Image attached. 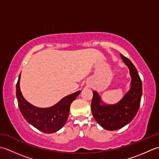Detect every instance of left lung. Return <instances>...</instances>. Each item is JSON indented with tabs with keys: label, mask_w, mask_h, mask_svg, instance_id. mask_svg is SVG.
<instances>
[{
	"label": "left lung",
	"mask_w": 159,
	"mask_h": 159,
	"mask_svg": "<svg viewBox=\"0 0 159 159\" xmlns=\"http://www.w3.org/2000/svg\"><path fill=\"white\" fill-rule=\"evenodd\" d=\"M128 67L131 76L130 89L119 102L114 104L104 103L96 91H93L92 112L94 119L104 129L116 130L129 124L139 109L142 96V83L133 63L120 54Z\"/></svg>",
	"instance_id": "1"
}]
</instances>
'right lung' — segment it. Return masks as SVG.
I'll use <instances>...</instances> for the list:
<instances>
[{"label":"right lung","mask_w":159,"mask_h":159,"mask_svg":"<svg viewBox=\"0 0 159 159\" xmlns=\"http://www.w3.org/2000/svg\"><path fill=\"white\" fill-rule=\"evenodd\" d=\"M20 75L16 84V98L18 107L24 118L37 129L51 134L59 130L65 125L70 113V104L81 91L73 93L59 101L55 105L40 108L33 105L23 97L20 87Z\"/></svg>","instance_id":"1"}]
</instances>
